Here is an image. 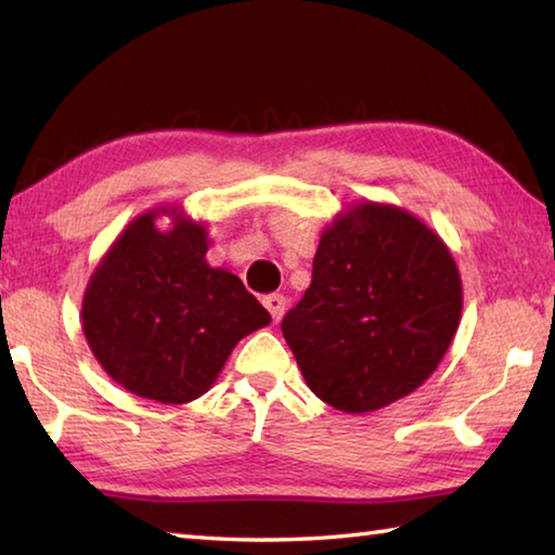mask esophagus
Here are the masks:
<instances>
[{
	"mask_svg": "<svg viewBox=\"0 0 555 555\" xmlns=\"http://www.w3.org/2000/svg\"><path fill=\"white\" fill-rule=\"evenodd\" d=\"M264 308L271 313V318H274V323H279L281 315H284V311H286V298L281 294H269L264 298Z\"/></svg>",
	"mask_w": 555,
	"mask_h": 555,
	"instance_id": "34e87169",
	"label": "esophagus"
}]
</instances>
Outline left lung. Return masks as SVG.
Instances as JSON below:
<instances>
[{
    "instance_id": "1",
    "label": "left lung",
    "mask_w": 555,
    "mask_h": 555,
    "mask_svg": "<svg viewBox=\"0 0 555 555\" xmlns=\"http://www.w3.org/2000/svg\"><path fill=\"white\" fill-rule=\"evenodd\" d=\"M463 313L455 259L411 212L360 203L321 234L313 279L281 331L318 399L389 406L443 360Z\"/></svg>"
}]
</instances>
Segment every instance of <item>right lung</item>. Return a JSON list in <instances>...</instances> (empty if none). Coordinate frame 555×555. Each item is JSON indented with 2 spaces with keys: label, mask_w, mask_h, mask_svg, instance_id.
Masks as SVG:
<instances>
[{
  "label": "right lung",
  "mask_w": 555,
  "mask_h": 555,
  "mask_svg": "<svg viewBox=\"0 0 555 555\" xmlns=\"http://www.w3.org/2000/svg\"><path fill=\"white\" fill-rule=\"evenodd\" d=\"M158 214L172 218L158 231ZM208 230L178 208L127 224L90 276L82 333L112 379L137 397L188 403L218 379L232 347L271 323L242 281L205 261Z\"/></svg>",
  "instance_id": "add662e5"
}]
</instances>
